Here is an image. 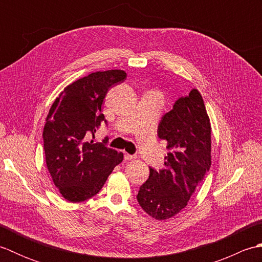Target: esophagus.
<instances>
[{"mask_svg": "<svg viewBox=\"0 0 262 262\" xmlns=\"http://www.w3.org/2000/svg\"><path fill=\"white\" fill-rule=\"evenodd\" d=\"M136 159V155H132V154H125V160L126 161H130Z\"/></svg>", "mask_w": 262, "mask_h": 262, "instance_id": "esophagus-1", "label": "esophagus"}]
</instances>
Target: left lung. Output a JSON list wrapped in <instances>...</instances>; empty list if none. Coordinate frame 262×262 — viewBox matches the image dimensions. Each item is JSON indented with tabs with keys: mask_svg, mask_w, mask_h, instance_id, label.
Segmentation results:
<instances>
[{
	"mask_svg": "<svg viewBox=\"0 0 262 262\" xmlns=\"http://www.w3.org/2000/svg\"><path fill=\"white\" fill-rule=\"evenodd\" d=\"M210 122L202 94L192 89L180 97L161 119L158 136L169 153L164 168H149L148 179L140 187L137 202L155 220L177 215L187 206L211 164Z\"/></svg>",
	"mask_w": 262,
	"mask_h": 262,
	"instance_id": "obj_1",
	"label": "left lung"
}]
</instances>
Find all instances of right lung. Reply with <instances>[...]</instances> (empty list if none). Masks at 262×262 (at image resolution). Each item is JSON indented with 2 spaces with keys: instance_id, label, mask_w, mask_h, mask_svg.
Segmentation results:
<instances>
[{
  "instance_id": "add662e5",
  "label": "right lung",
  "mask_w": 262,
  "mask_h": 262,
  "mask_svg": "<svg viewBox=\"0 0 262 262\" xmlns=\"http://www.w3.org/2000/svg\"><path fill=\"white\" fill-rule=\"evenodd\" d=\"M126 77L121 70L89 74L66 86L49 110L42 133L46 164L54 185L71 203L97 194L124 159L107 142L90 138L102 121L107 125L101 111L105 94Z\"/></svg>"
}]
</instances>
